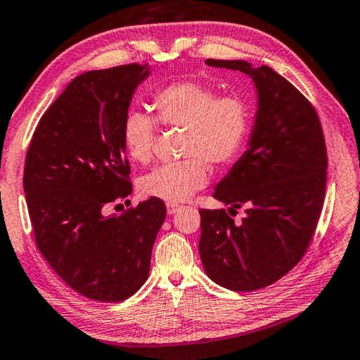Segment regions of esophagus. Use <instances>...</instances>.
Listing matches in <instances>:
<instances>
[{
	"label": "esophagus",
	"instance_id": "34e87169",
	"mask_svg": "<svg viewBox=\"0 0 360 360\" xmlns=\"http://www.w3.org/2000/svg\"><path fill=\"white\" fill-rule=\"evenodd\" d=\"M166 209H167V213L169 215H174V213L179 210V204H174V202H167L166 204Z\"/></svg>",
	"mask_w": 360,
	"mask_h": 360
}]
</instances>
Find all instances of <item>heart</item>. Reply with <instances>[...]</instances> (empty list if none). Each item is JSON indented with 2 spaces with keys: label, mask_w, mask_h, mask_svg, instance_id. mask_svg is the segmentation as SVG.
Wrapping results in <instances>:
<instances>
[{
  "label": "heart",
  "mask_w": 360,
  "mask_h": 360,
  "mask_svg": "<svg viewBox=\"0 0 360 360\" xmlns=\"http://www.w3.org/2000/svg\"><path fill=\"white\" fill-rule=\"evenodd\" d=\"M155 115L129 110L122 124L126 155L147 164L155 153L160 121L167 128H184L181 155L186 158L155 169L139 184L148 198L181 202L209 181L212 166L224 167L237 160L251 129V107L240 94H221L198 80H176L153 94Z\"/></svg>",
  "instance_id": "obj_1"
}]
</instances>
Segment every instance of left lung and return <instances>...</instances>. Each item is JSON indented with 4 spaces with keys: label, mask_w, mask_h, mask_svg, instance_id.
I'll list each match as a JSON object with an SVG mask.
<instances>
[{
    "label": "left lung",
    "mask_w": 360,
    "mask_h": 360,
    "mask_svg": "<svg viewBox=\"0 0 360 360\" xmlns=\"http://www.w3.org/2000/svg\"><path fill=\"white\" fill-rule=\"evenodd\" d=\"M205 63L250 75L259 109L250 148L213 193L229 213L199 210L200 261L218 285L256 291L297 266L313 240L326 196L324 132L310 101L274 69L242 60ZM237 208L248 213L240 222L231 218Z\"/></svg>",
    "instance_id": "left-lung-1"
}]
</instances>
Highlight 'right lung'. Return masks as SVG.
I'll use <instances>...</instances> for the list:
<instances>
[{
    "instance_id": "add662e5",
    "label": "right lung",
    "mask_w": 360,
    "mask_h": 360,
    "mask_svg": "<svg viewBox=\"0 0 360 360\" xmlns=\"http://www.w3.org/2000/svg\"><path fill=\"white\" fill-rule=\"evenodd\" d=\"M147 75L139 63L77 75L41 117L25 160L36 247L68 286L93 300H124L143 285L166 218L156 198L105 215L132 191L122 124Z\"/></svg>"
}]
</instances>
